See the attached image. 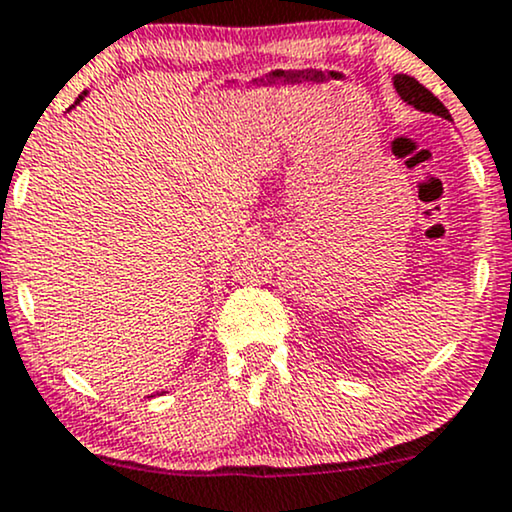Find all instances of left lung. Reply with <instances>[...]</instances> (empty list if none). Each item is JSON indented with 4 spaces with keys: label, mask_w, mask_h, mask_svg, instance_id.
<instances>
[{
    "label": "left lung",
    "mask_w": 512,
    "mask_h": 512,
    "mask_svg": "<svg viewBox=\"0 0 512 512\" xmlns=\"http://www.w3.org/2000/svg\"><path fill=\"white\" fill-rule=\"evenodd\" d=\"M393 85H396L398 95L403 97L408 104H412L415 109H420V112H429V114L443 116V119H451V114H448V109L439 102V97L424 88L417 78L405 76V73H398V76L393 78Z\"/></svg>",
    "instance_id": "1"
}]
</instances>
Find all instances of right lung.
<instances>
[{
	"instance_id": "obj_1",
	"label": "right lung",
	"mask_w": 512,
	"mask_h": 512,
	"mask_svg": "<svg viewBox=\"0 0 512 512\" xmlns=\"http://www.w3.org/2000/svg\"><path fill=\"white\" fill-rule=\"evenodd\" d=\"M85 95H88V92H80V95H78V100H76V104H78L80 100H83V97H85Z\"/></svg>"
}]
</instances>
